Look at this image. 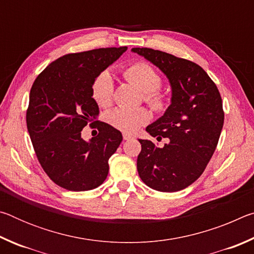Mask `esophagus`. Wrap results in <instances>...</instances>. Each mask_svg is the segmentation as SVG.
Masks as SVG:
<instances>
[{"mask_svg": "<svg viewBox=\"0 0 254 254\" xmlns=\"http://www.w3.org/2000/svg\"><path fill=\"white\" fill-rule=\"evenodd\" d=\"M132 135H130V134H127V133H123V140H130V139H132Z\"/></svg>", "mask_w": 254, "mask_h": 254, "instance_id": "esophagus-1", "label": "esophagus"}]
</instances>
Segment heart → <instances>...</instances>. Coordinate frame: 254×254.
Masks as SVG:
<instances>
[{"label": "heart", "mask_w": 254, "mask_h": 254, "mask_svg": "<svg viewBox=\"0 0 254 254\" xmlns=\"http://www.w3.org/2000/svg\"><path fill=\"white\" fill-rule=\"evenodd\" d=\"M126 79L135 85L142 91L143 101L156 112H163L167 107L168 98L166 93L161 91L162 79L159 72L145 62L131 64L123 71ZM114 95V84L110 72L102 71L92 84V97L98 105L106 107L111 105ZM106 120L112 127L124 133H134L147 124L150 120V113L145 107L126 109L118 107L106 115Z\"/></svg>", "instance_id": "heart-1"}]
</instances>
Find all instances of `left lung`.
<instances>
[{
  "instance_id": "8db88e82",
  "label": "left lung",
  "mask_w": 254,
  "mask_h": 254,
  "mask_svg": "<svg viewBox=\"0 0 254 254\" xmlns=\"http://www.w3.org/2000/svg\"><path fill=\"white\" fill-rule=\"evenodd\" d=\"M165 72L173 88L171 105L147 127L163 148L139 140L140 178L159 191H178L200 177L217 147L224 123L221 94L203 68L190 60L151 48H133Z\"/></svg>"
}]
</instances>
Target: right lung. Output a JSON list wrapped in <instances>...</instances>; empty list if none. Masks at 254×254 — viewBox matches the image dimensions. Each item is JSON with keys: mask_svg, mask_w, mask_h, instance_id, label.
Masks as SVG:
<instances>
[{"mask_svg": "<svg viewBox=\"0 0 254 254\" xmlns=\"http://www.w3.org/2000/svg\"><path fill=\"white\" fill-rule=\"evenodd\" d=\"M127 48H98L62 56L33 81L27 109V127L38 161L58 186L84 191L100 186L109 174V159L122 141L121 132L97 121L92 97L95 77ZM99 134L81 139L86 126Z\"/></svg>", "mask_w": 254, "mask_h": 254, "instance_id": "obj_1", "label": "right lung"}]
</instances>
